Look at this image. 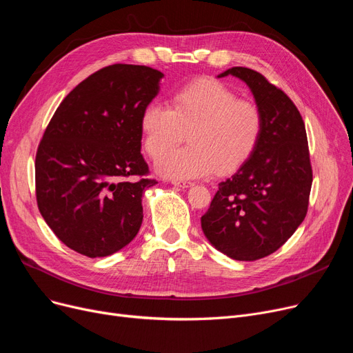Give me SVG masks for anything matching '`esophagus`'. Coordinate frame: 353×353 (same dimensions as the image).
Instances as JSON below:
<instances>
[{
	"label": "esophagus",
	"mask_w": 353,
	"mask_h": 353,
	"mask_svg": "<svg viewBox=\"0 0 353 353\" xmlns=\"http://www.w3.org/2000/svg\"><path fill=\"white\" fill-rule=\"evenodd\" d=\"M172 185L179 187V188H190L194 185V183L188 182V181H172Z\"/></svg>",
	"instance_id": "esophagus-1"
}]
</instances>
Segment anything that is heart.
Masks as SVG:
<instances>
[{
	"instance_id": "obj_1",
	"label": "heart",
	"mask_w": 353,
	"mask_h": 353,
	"mask_svg": "<svg viewBox=\"0 0 353 353\" xmlns=\"http://www.w3.org/2000/svg\"><path fill=\"white\" fill-rule=\"evenodd\" d=\"M145 149L159 175L171 179L230 174L253 155L263 130L259 106L224 83L199 79L181 88L171 108L150 103L141 116ZM189 133L190 145L178 150Z\"/></svg>"
}]
</instances>
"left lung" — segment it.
I'll use <instances>...</instances> for the list:
<instances>
[{"label": "left lung", "instance_id": "left-lung-1", "mask_svg": "<svg viewBox=\"0 0 353 353\" xmlns=\"http://www.w3.org/2000/svg\"><path fill=\"white\" fill-rule=\"evenodd\" d=\"M243 80L263 116L260 141L245 163L218 183L201 227L230 259L254 261L270 256L303 223L312 188L305 122L290 97L263 74L231 67L218 77Z\"/></svg>", "mask_w": 353, "mask_h": 353}]
</instances>
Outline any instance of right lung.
Segmentation results:
<instances>
[{
    "mask_svg": "<svg viewBox=\"0 0 353 353\" xmlns=\"http://www.w3.org/2000/svg\"><path fill=\"white\" fill-rule=\"evenodd\" d=\"M162 77L148 65L103 67L64 97L44 132L37 205L59 240L83 256H110L141 228L143 192L157 183L143 178L141 116Z\"/></svg>",
    "mask_w": 353,
    "mask_h": 353,
    "instance_id": "right-lung-1",
    "label": "right lung"
}]
</instances>
